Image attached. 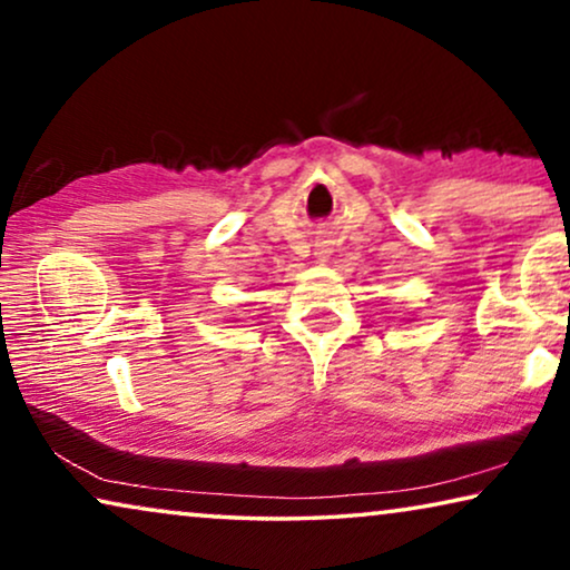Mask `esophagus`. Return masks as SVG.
<instances>
[{
	"label": "esophagus",
	"mask_w": 570,
	"mask_h": 570,
	"mask_svg": "<svg viewBox=\"0 0 570 570\" xmlns=\"http://www.w3.org/2000/svg\"><path fill=\"white\" fill-rule=\"evenodd\" d=\"M320 255V258H325V253H317Z\"/></svg>",
	"instance_id": "esophagus-1"
}]
</instances>
